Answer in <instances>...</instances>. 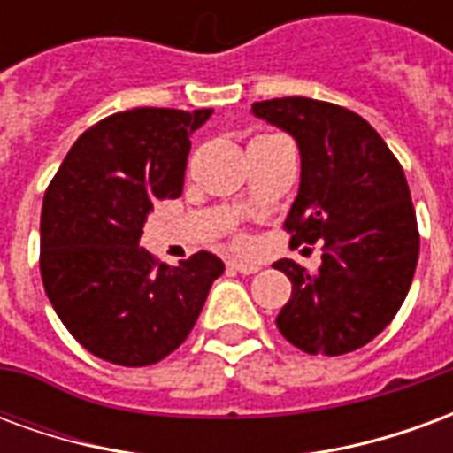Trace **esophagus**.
Wrapping results in <instances>:
<instances>
[{
    "label": "esophagus",
    "mask_w": 453,
    "mask_h": 453,
    "mask_svg": "<svg viewBox=\"0 0 453 453\" xmlns=\"http://www.w3.org/2000/svg\"><path fill=\"white\" fill-rule=\"evenodd\" d=\"M227 266H230V269H235V272H240V274H257V272L262 269L259 262H245V259H230Z\"/></svg>",
    "instance_id": "1"
}]
</instances>
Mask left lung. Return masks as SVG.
<instances>
[{"mask_svg":"<svg viewBox=\"0 0 453 453\" xmlns=\"http://www.w3.org/2000/svg\"><path fill=\"white\" fill-rule=\"evenodd\" d=\"M252 113L288 133L301 152L298 196L286 216L291 242L325 240L318 274L294 259L274 265L294 284L276 327L308 354L359 349L398 313L418 266V220L403 167L349 109L284 96L252 104Z\"/></svg>","mask_w":453,"mask_h":453,"instance_id":"8db88e82","label":"left lung"}]
</instances>
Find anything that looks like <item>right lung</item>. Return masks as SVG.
I'll use <instances>...</instances> for the list:
<instances>
[{"mask_svg":"<svg viewBox=\"0 0 453 453\" xmlns=\"http://www.w3.org/2000/svg\"><path fill=\"white\" fill-rule=\"evenodd\" d=\"M213 109H130L84 130L45 191L41 276L55 313L99 359L150 366L187 340L226 265H157L140 247L157 198L181 196L191 135Z\"/></svg>","mask_w":453,"mask_h":453,"instance_id":"add662e5","label":"right lung"}]
</instances>
